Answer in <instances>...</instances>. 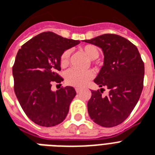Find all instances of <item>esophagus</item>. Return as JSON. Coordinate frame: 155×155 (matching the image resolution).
Instances as JSON below:
<instances>
[{"label": "esophagus", "instance_id": "34e87169", "mask_svg": "<svg viewBox=\"0 0 155 155\" xmlns=\"http://www.w3.org/2000/svg\"><path fill=\"white\" fill-rule=\"evenodd\" d=\"M75 91H76L77 93H79V92H80V88H79V87H75Z\"/></svg>", "mask_w": 155, "mask_h": 155}]
</instances>
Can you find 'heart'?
<instances>
[{
  "mask_svg": "<svg viewBox=\"0 0 155 155\" xmlns=\"http://www.w3.org/2000/svg\"><path fill=\"white\" fill-rule=\"evenodd\" d=\"M80 49L87 56L89 57L91 63H95V59L98 58L100 54V49L97 46L92 44H87L80 47ZM71 53L69 51H65L60 56V66L66 68L69 63ZM93 77V72L91 70L79 71L75 69H70L66 72L65 80L68 85L74 87H83L88 80Z\"/></svg>",
  "mask_w": 155,
  "mask_h": 155,
  "instance_id": "heart-1",
  "label": "heart"
}]
</instances>
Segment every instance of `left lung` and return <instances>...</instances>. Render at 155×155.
I'll return each mask as SVG.
<instances>
[{"label": "left lung", "mask_w": 155, "mask_h": 155, "mask_svg": "<svg viewBox=\"0 0 155 155\" xmlns=\"http://www.w3.org/2000/svg\"><path fill=\"white\" fill-rule=\"evenodd\" d=\"M84 42L101 47L104 66L94 80L109 90L108 97L92 90L87 102L90 117L103 127L120 125L132 113L143 88L144 63L135 45L120 35L105 34Z\"/></svg>", "instance_id": "8db88e82"}]
</instances>
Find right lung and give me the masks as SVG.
I'll use <instances>...</instances> for the list:
<instances>
[{"mask_svg":"<svg viewBox=\"0 0 155 155\" xmlns=\"http://www.w3.org/2000/svg\"><path fill=\"white\" fill-rule=\"evenodd\" d=\"M80 43L52 32L36 35L19 49L13 66L14 92L21 107L33 122L51 127L63 122L75 97L74 87H61L54 92L52 84L63 80L60 56Z\"/></svg>","mask_w":155,"mask_h":155,"instance_id":"add662e5","label":"right lung"}]
</instances>
